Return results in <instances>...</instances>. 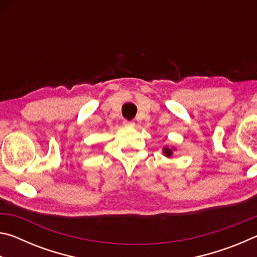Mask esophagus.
<instances>
[{"mask_svg":"<svg viewBox=\"0 0 257 257\" xmlns=\"http://www.w3.org/2000/svg\"><path fill=\"white\" fill-rule=\"evenodd\" d=\"M122 123H123V125H125V127H133V125H134V122H133V121L127 120V119H124Z\"/></svg>","mask_w":257,"mask_h":257,"instance_id":"34e87169","label":"esophagus"}]
</instances>
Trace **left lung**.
<instances>
[{"label":"left lung","instance_id":"8db88e82","mask_svg":"<svg viewBox=\"0 0 257 257\" xmlns=\"http://www.w3.org/2000/svg\"><path fill=\"white\" fill-rule=\"evenodd\" d=\"M164 154L167 156H171L172 155V151L170 149H168V147H165L164 149Z\"/></svg>","mask_w":257,"mask_h":257}]
</instances>
